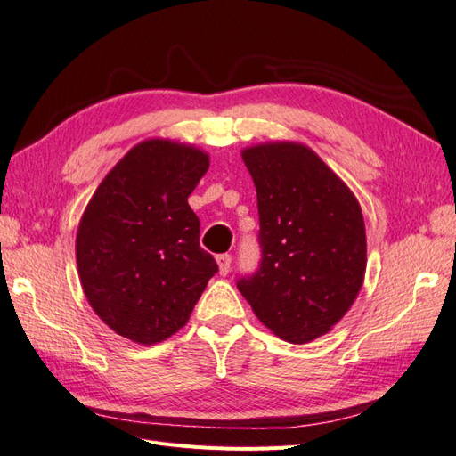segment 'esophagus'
<instances>
[{"label":"esophagus","mask_w":456,"mask_h":456,"mask_svg":"<svg viewBox=\"0 0 456 456\" xmlns=\"http://www.w3.org/2000/svg\"><path fill=\"white\" fill-rule=\"evenodd\" d=\"M216 261H218V271H220V275H228V273H230V265H232V256H228V254H222V256H218V257H216Z\"/></svg>","instance_id":"34e87169"}]
</instances>
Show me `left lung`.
Masks as SVG:
<instances>
[{"instance_id": "left-lung-1", "label": "left lung", "mask_w": 456, "mask_h": 456, "mask_svg": "<svg viewBox=\"0 0 456 456\" xmlns=\"http://www.w3.org/2000/svg\"><path fill=\"white\" fill-rule=\"evenodd\" d=\"M241 159L257 191L261 265L238 290L275 336L314 341L346 316L365 281L361 205L300 142L249 146Z\"/></svg>"}]
</instances>
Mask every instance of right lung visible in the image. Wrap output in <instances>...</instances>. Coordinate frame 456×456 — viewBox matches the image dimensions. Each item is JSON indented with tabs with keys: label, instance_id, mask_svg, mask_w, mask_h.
<instances>
[{
	"label": "right lung",
	"instance_id": "obj_1",
	"mask_svg": "<svg viewBox=\"0 0 456 456\" xmlns=\"http://www.w3.org/2000/svg\"><path fill=\"white\" fill-rule=\"evenodd\" d=\"M208 166L193 144L144 140L101 181L79 220L76 261L89 306L140 346L183 328L218 271L187 202Z\"/></svg>",
	"mask_w": 456,
	"mask_h": 456
}]
</instances>
